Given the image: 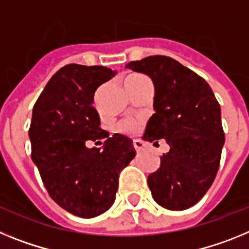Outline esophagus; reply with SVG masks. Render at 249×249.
<instances>
[{"label":"esophagus","instance_id":"esophagus-1","mask_svg":"<svg viewBox=\"0 0 249 249\" xmlns=\"http://www.w3.org/2000/svg\"><path fill=\"white\" fill-rule=\"evenodd\" d=\"M133 145H134V148H135V150H137V151H142V149L145 148V144H144V142H142V140H139V139L133 140Z\"/></svg>","mask_w":249,"mask_h":249}]
</instances>
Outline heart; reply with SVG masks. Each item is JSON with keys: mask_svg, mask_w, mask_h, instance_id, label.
I'll return each mask as SVG.
<instances>
[{"mask_svg": "<svg viewBox=\"0 0 249 249\" xmlns=\"http://www.w3.org/2000/svg\"><path fill=\"white\" fill-rule=\"evenodd\" d=\"M146 81H150V80L145 75H131V76L127 77L125 84H142L146 83ZM118 130L123 134H135L139 130V124L137 122L126 120V122H123L122 124L119 125Z\"/></svg>", "mask_w": 249, "mask_h": 249, "instance_id": "1", "label": "heart"}]
</instances>
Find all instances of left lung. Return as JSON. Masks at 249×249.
<instances>
[{
  "label": "left lung",
  "mask_w": 249,
  "mask_h": 249,
  "mask_svg": "<svg viewBox=\"0 0 249 249\" xmlns=\"http://www.w3.org/2000/svg\"><path fill=\"white\" fill-rule=\"evenodd\" d=\"M154 84V110L142 139H165L170 150L148 177L151 196L170 211L199 202L214 181L224 144L220 107L203 77L168 56H148L125 65Z\"/></svg>",
  "instance_id": "obj_1"
}]
</instances>
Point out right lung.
Wrapping results in <instances>:
<instances>
[{
    "instance_id": "obj_1",
    "label": "right lung",
    "mask_w": 249,
    "mask_h": 249,
    "mask_svg": "<svg viewBox=\"0 0 249 249\" xmlns=\"http://www.w3.org/2000/svg\"><path fill=\"white\" fill-rule=\"evenodd\" d=\"M114 75L104 66L66 65L50 79L32 110V161L49 196L81 218H94L111 207L119 174L137 154L129 138H109L94 107L95 91ZM103 139V151L85 144L102 143Z\"/></svg>"
}]
</instances>
